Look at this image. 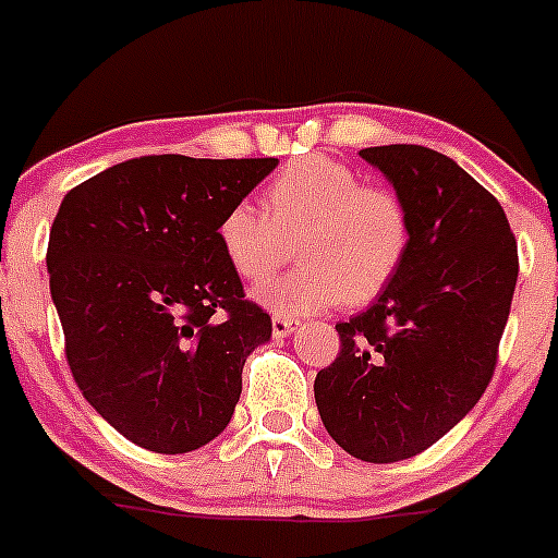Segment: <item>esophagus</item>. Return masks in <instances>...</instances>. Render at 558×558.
<instances>
[{"label":"esophagus","mask_w":558,"mask_h":558,"mask_svg":"<svg viewBox=\"0 0 558 558\" xmlns=\"http://www.w3.org/2000/svg\"><path fill=\"white\" fill-rule=\"evenodd\" d=\"M271 327H274V336H277V338H287V336H290V332L298 330V319L281 317V314H274Z\"/></svg>","instance_id":"obj_1"}]
</instances>
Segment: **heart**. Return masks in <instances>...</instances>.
I'll return each instance as SVG.
<instances>
[{
	"instance_id": "1",
	"label": "heart",
	"mask_w": 558,
	"mask_h": 558,
	"mask_svg": "<svg viewBox=\"0 0 558 558\" xmlns=\"http://www.w3.org/2000/svg\"><path fill=\"white\" fill-rule=\"evenodd\" d=\"M266 211L246 201L228 206L217 241L228 266L246 281L271 277L298 239L303 266L257 290L279 314L365 306L403 268L411 246L405 204L392 191L363 185L357 171L330 155L292 160L268 182Z\"/></svg>"
}]
</instances>
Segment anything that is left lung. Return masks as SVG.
I'll return each instance as SVG.
<instances>
[{
	"mask_svg": "<svg viewBox=\"0 0 558 558\" xmlns=\"http://www.w3.org/2000/svg\"><path fill=\"white\" fill-rule=\"evenodd\" d=\"M411 220L392 284L338 322L341 352L314 398L330 438L363 462L411 459L444 438L489 387L519 250L502 206L444 153L365 147Z\"/></svg>",
	"mask_w": 558,
	"mask_h": 558,
	"instance_id": "8db88e82",
	"label": "left lung"
}]
</instances>
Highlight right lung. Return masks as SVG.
<instances>
[{"label":"right lung","instance_id":"add662e5","mask_svg":"<svg viewBox=\"0 0 558 558\" xmlns=\"http://www.w3.org/2000/svg\"><path fill=\"white\" fill-rule=\"evenodd\" d=\"M277 158L142 155L72 187L50 228V295L80 392L131 444L185 453L228 427L271 338L217 241Z\"/></svg>","mask_w":558,"mask_h":558}]
</instances>
